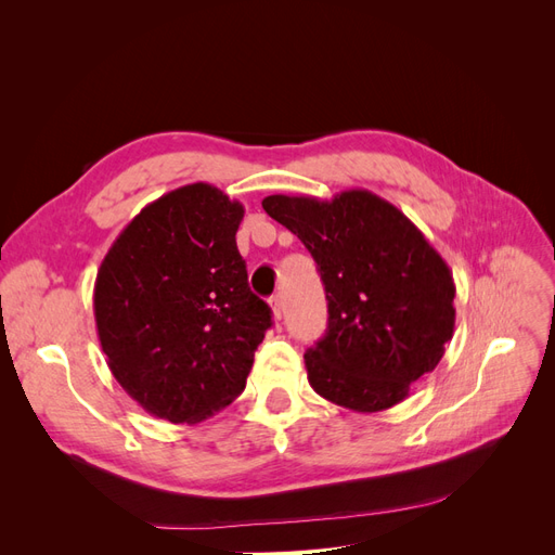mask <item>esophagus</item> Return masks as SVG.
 <instances>
[{
	"mask_svg": "<svg viewBox=\"0 0 555 555\" xmlns=\"http://www.w3.org/2000/svg\"><path fill=\"white\" fill-rule=\"evenodd\" d=\"M268 304H271L273 317H275V319H282V314H284V306H282V296H280V294H273L271 298H268Z\"/></svg>",
	"mask_w": 555,
	"mask_h": 555,
	"instance_id": "1",
	"label": "esophagus"
}]
</instances>
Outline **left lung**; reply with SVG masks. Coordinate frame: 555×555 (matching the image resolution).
I'll return each mask as SVG.
<instances>
[{
    "label": "left lung",
    "mask_w": 555,
    "mask_h": 555,
    "mask_svg": "<svg viewBox=\"0 0 555 555\" xmlns=\"http://www.w3.org/2000/svg\"><path fill=\"white\" fill-rule=\"evenodd\" d=\"M317 261L328 300L324 338L306 351L312 389L354 412H382L435 371L456 324L453 278L405 215L367 190L331 201H261Z\"/></svg>",
    "instance_id": "obj_1"
}]
</instances>
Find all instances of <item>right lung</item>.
<instances>
[{"label":"right lung","mask_w":555,"mask_h":555,"mask_svg":"<svg viewBox=\"0 0 555 555\" xmlns=\"http://www.w3.org/2000/svg\"><path fill=\"white\" fill-rule=\"evenodd\" d=\"M243 215L212 184H184L133 217L99 266L94 319L111 373L171 424L236 400L273 324L236 245Z\"/></svg>","instance_id":"right-lung-1"}]
</instances>
